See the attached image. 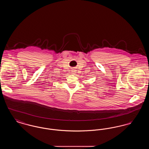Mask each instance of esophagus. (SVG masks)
<instances>
[{
  "label": "esophagus",
  "mask_w": 149,
  "mask_h": 149,
  "mask_svg": "<svg viewBox=\"0 0 149 149\" xmlns=\"http://www.w3.org/2000/svg\"><path fill=\"white\" fill-rule=\"evenodd\" d=\"M72 72H75V71H72Z\"/></svg>",
  "instance_id": "34e87169"
}]
</instances>
